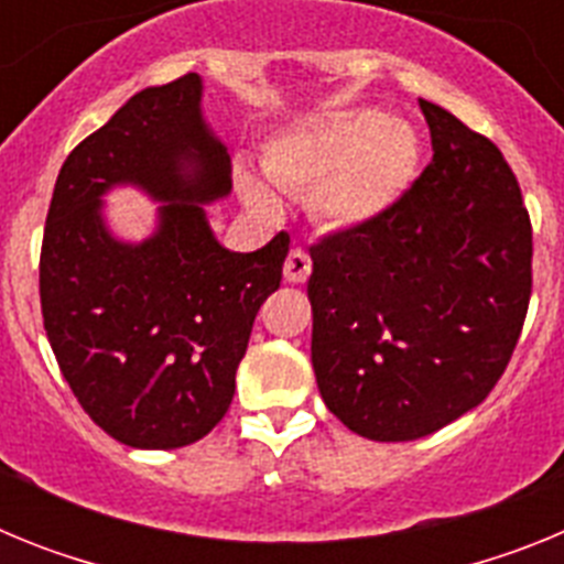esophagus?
Listing matches in <instances>:
<instances>
[{
	"instance_id": "obj_1",
	"label": "esophagus",
	"mask_w": 564,
	"mask_h": 564,
	"mask_svg": "<svg viewBox=\"0 0 564 564\" xmlns=\"http://www.w3.org/2000/svg\"><path fill=\"white\" fill-rule=\"evenodd\" d=\"M311 271H313V262H311V257H307V251H302V248H293L285 259L288 282H293V285H302V282H307Z\"/></svg>"
}]
</instances>
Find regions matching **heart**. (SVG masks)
<instances>
[{
	"label": "heart",
	"mask_w": 564,
	"mask_h": 564,
	"mask_svg": "<svg viewBox=\"0 0 564 564\" xmlns=\"http://www.w3.org/2000/svg\"><path fill=\"white\" fill-rule=\"evenodd\" d=\"M415 134L378 112H336L299 123L265 147L268 177L279 188H313V208L336 226L372 220L392 206L415 174ZM239 192L259 212L276 197L262 181L239 172Z\"/></svg>",
	"instance_id": "obj_1"
}]
</instances>
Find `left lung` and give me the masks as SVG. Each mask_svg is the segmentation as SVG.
<instances>
[{
  "mask_svg": "<svg viewBox=\"0 0 564 564\" xmlns=\"http://www.w3.org/2000/svg\"><path fill=\"white\" fill-rule=\"evenodd\" d=\"M432 163L372 220L311 246L313 370L327 410L370 441L457 421L506 372L531 299V217L500 149L417 101Z\"/></svg>",
  "mask_w": 564,
  "mask_h": 564,
  "instance_id": "1",
  "label": "left lung"
}]
</instances>
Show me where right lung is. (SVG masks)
Listing matches in <instances>:
<instances>
[{"label":"right lung","mask_w":564,"mask_h":564,"mask_svg":"<svg viewBox=\"0 0 564 564\" xmlns=\"http://www.w3.org/2000/svg\"><path fill=\"white\" fill-rule=\"evenodd\" d=\"M186 73L141 89L58 172L39 259L44 330L82 410L134 449L200 441L231 406L253 318L282 282L291 237L234 253L200 203L231 188V158ZM134 182L163 199L141 247L102 228L100 194Z\"/></svg>","instance_id":"add662e5"}]
</instances>
